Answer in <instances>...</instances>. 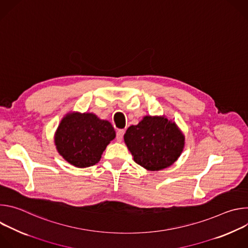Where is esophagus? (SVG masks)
<instances>
[{"label":"esophagus","mask_w":248,"mask_h":248,"mask_svg":"<svg viewBox=\"0 0 248 248\" xmlns=\"http://www.w3.org/2000/svg\"><path fill=\"white\" fill-rule=\"evenodd\" d=\"M124 129H119L117 131V140L119 141H122L123 140V137H124Z\"/></svg>","instance_id":"34e87169"}]
</instances>
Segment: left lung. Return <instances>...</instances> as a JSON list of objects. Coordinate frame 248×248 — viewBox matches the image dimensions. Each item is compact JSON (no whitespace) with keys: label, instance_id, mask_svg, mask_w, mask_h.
I'll return each instance as SVG.
<instances>
[{"label":"left lung","instance_id":"1","mask_svg":"<svg viewBox=\"0 0 248 248\" xmlns=\"http://www.w3.org/2000/svg\"><path fill=\"white\" fill-rule=\"evenodd\" d=\"M124 138L134 162L148 170L172 165L181 156L186 139L175 123L165 116H145L127 128Z\"/></svg>","mask_w":248,"mask_h":248}]
</instances>
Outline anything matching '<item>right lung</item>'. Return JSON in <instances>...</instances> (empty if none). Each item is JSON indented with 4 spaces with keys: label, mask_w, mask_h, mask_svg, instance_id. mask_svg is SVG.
Instances as JSON below:
<instances>
[{
    "label": "right lung",
    "mask_w": 248,
    "mask_h": 248,
    "mask_svg": "<svg viewBox=\"0 0 248 248\" xmlns=\"http://www.w3.org/2000/svg\"><path fill=\"white\" fill-rule=\"evenodd\" d=\"M116 137L113 125L92 113H68L55 133L59 154L70 165L87 168L97 164L104 150Z\"/></svg>",
    "instance_id": "obj_1"
}]
</instances>
